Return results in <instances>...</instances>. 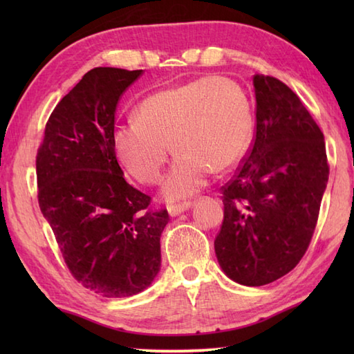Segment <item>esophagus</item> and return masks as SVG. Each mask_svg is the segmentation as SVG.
I'll list each match as a JSON object with an SVG mask.
<instances>
[{"mask_svg":"<svg viewBox=\"0 0 354 354\" xmlns=\"http://www.w3.org/2000/svg\"><path fill=\"white\" fill-rule=\"evenodd\" d=\"M192 207V202H181V204H175V205H169V214L170 216H178L184 212H187Z\"/></svg>","mask_w":354,"mask_h":354,"instance_id":"1","label":"esophagus"}]
</instances>
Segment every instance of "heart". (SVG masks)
<instances>
[{"label": "heart", "instance_id": "b5f03b06", "mask_svg": "<svg viewBox=\"0 0 354 354\" xmlns=\"http://www.w3.org/2000/svg\"><path fill=\"white\" fill-rule=\"evenodd\" d=\"M252 137V108L234 80L199 77L147 95L137 120L118 124L112 142L118 161L138 183L160 181L169 146L178 156L162 193L171 201L190 196L212 169L227 171L242 160Z\"/></svg>", "mask_w": 354, "mask_h": 354}]
</instances>
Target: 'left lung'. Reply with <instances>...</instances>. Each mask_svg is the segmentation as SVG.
Returning <instances> with one entry per match:
<instances>
[{
  "label": "left lung",
  "mask_w": 354,
  "mask_h": 354,
  "mask_svg": "<svg viewBox=\"0 0 354 354\" xmlns=\"http://www.w3.org/2000/svg\"><path fill=\"white\" fill-rule=\"evenodd\" d=\"M255 137L222 187L214 251L245 286L269 284L303 259L328 181L324 135L298 95L272 76H254Z\"/></svg>",
  "instance_id": "8db88e82"
}]
</instances>
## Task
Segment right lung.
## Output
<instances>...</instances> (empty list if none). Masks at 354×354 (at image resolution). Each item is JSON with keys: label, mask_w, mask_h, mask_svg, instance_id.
<instances>
[{"label": "right lung", "mask_w": 354, "mask_h": 354, "mask_svg": "<svg viewBox=\"0 0 354 354\" xmlns=\"http://www.w3.org/2000/svg\"><path fill=\"white\" fill-rule=\"evenodd\" d=\"M142 70L99 66L57 103L36 155L37 202L71 275L106 298L145 290L161 268L167 209L126 183L112 133Z\"/></svg>", "instance_id": "1"}]
</instances>
